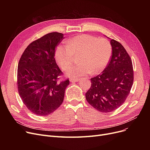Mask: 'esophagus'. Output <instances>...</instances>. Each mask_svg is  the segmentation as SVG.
<instances>
[{
  "instance_id": "obj_1",
  "label": "esophagus",
  "mask_w": 150,
  "mask_h": 150,
  "mask_svg": "<svg viewBox=\"0 0 150 150\" xmlns=\"http://www.w3.org/2000/svg\"><path fill=\"white\" fill-rule=\"evenodd\" d=\"M80 81L79 78H76V79H70V81L71 83H74V82H78Z\"/></svg>"
}]
</instances>
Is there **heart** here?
<instances>
[{"label": "heart", "mask_w": 150, "mask_h": 150, "mask_svg": "<svg viewBox=\"0 0 150 150\" xmlns=\"http://www.w3.org/2000/svg\"><path fill=\"white\" fill-rule=\"evenodd\" d=\"M111 54V45L106 39L83 34L69 39L66 46H58L54 57L60 67L65 70L71 64L73 57L79 55V64L65 72L68 76L75 78L101 72L106 67Z\"/></svg>", "instance_id": "b5f03b06"}]
</instances>
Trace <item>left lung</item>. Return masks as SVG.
<instances>
[{
    "instance_id": "1",
    "label": "left lung",
    "mask_w": 150,
    "mask_h": 150,
    "mask_svg": "<svg viewBox=\"0 0 150 150\" xmlns=\"http://www.w3.org/2000/svg\"><path fill=\"white\" fill-rule=\"evenodd\" d=\"M112 56L102 73L91 78V86L86 93L88 103L101 112H110L127 99L133 84L132 61L123 46L111 39Z\"/></svg>"
}]
</instances>
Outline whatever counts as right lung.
<instances>
[{"label":"right lung","instance_id":"right-lung-1","mask_svg":"<svg viewBox=\"0 0 150 150\" xmlns=\"http://www.w3.org/2000/svg\"><path fill=\"white\" fill-rule=\"evenodd\" d=\"M62 33H50L30 44L18 67L19 96L29 111L39 116L53 112L62 103L69 80L59 81L62 72L54 59Z\"/></svg>","mask_w":150,"mask_h":150}]
</instances>
